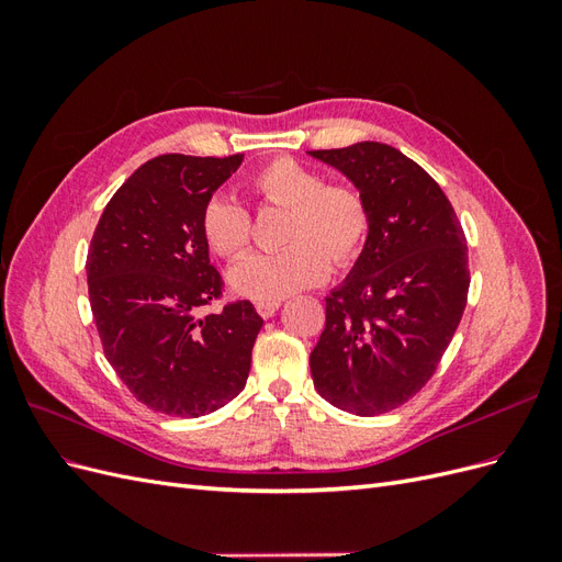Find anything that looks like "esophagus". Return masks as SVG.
<instances>
[{"mask_svg":"<svg viewBox=\"0 0 562 562\" xmlns=\"http://www.w3.org/2000/svg\"><path fill=\"white\" fill-rule=\"evenodd\" d=\"M279 307H281V300H258V302H255V310H258V314L262 318L274 316Z\"/></svg>","mask_w":562,"mask_h":562,"instance_id":"34e87169","label":"esophagus"}]
</instances>
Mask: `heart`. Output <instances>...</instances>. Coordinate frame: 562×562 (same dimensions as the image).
<instances>
[{
    "label": "heart",
    "instance_id": "1",
    "mask_svg": "<svg viewBox=\"0 0 562 562\" xmlns=\"http://www.w3.org/2000/svg\"><path fill=\"white\" fill-rule=\"evenodd\" d=\"M248 190L265 206L288 209L274 252H252L229 269V285L252 300H279L328 277L359 255L368 234V206L349 184H326L314 168L274 159L248 178ZM201 232L223 258H239L252 239L250 213L227 194H213L201 211Z\"/></svg>",
    "mask_w": 562,
    "mask_h": 562
}]
</instances>
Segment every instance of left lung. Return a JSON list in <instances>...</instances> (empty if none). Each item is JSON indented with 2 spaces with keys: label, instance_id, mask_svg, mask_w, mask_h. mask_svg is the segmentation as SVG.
<instances>
[{
  "label": "left lung",
  "instance_id": "8db88e82",
  "mask_svg": "<svg viewBox=\"0 0 562 562\" xmlns=\"http://www.w3.org/2000/svg\"><path fill=\"white\" fill-rule=\"evenodd\" d=\"M310 155L342 171L368 206L366 246L326 297L314 386L339 411L375 417L411 401L443 359L467 307V236L438 182L396 147Z\"/></svg>",
  "mask_w": 562,
  "mask_h": 562
}]
</instances>
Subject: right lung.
<instances>
[{
    "label": "right lung",
    "mask_w": 562,
    "mask_h": 562,
    "mask_svg": "<svg viewBox=\"0 0 562 562\" xmlns=\"http://www.w3.org/2000/svg\"><path fill=\"white\" fill-rule=\"evenodd\" d=\"M244 155H161L110 199L93 232L87 279L110 366L157 413L201 417L246 386L262 318L248 300L201 310L223 295L201 211Z\"/></svg>",
    "instance_id": "1"
}]
</instances>
